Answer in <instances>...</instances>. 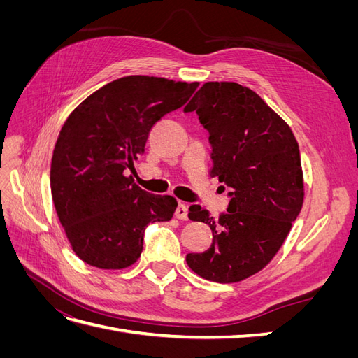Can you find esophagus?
Segmentation results:
<instances>
[{
	"mask_svg": "<svg viewBox=\"0 0 358 358\" xmlns=\"http://www.w3.org/2000/svg\"><path fill=\"white\" fill-rule=\"evenodd\" d=\"M175 216L178 220L187 221L188 220V206L183 204V203H179L178 208H176V212H175Z\"/></svg>",
	"mask_w": 358,
	"mask_h": 358,
	"instance_id": "esophagus-1",
	"label": "esophagus"
}]
</instances>
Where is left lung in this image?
<instances>
[{"label": "left lung", "instance_id": "left-lung-1", "mask_svg": "<svg viewBox=\"0 0 358 358\" xmlns=\"http://www.w3.org/2000/svg\"><path fill=\"white\" fill-rule=\"evenodd\" d=\"M194 110L209 131L210 175L231 200L218 220L191 206L188 218L208 224L213 241L208 251L188 254L187 264L213 282H239L272 262L301 210L299 145L284 119L239 83H204L183 109Z\"/></svg>", "mask_w": 358, "mask_h": 358}]
</instances>
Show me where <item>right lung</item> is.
Here are the masks:
<instances>
[{"instance_id": "obj_1", "label": "right lung", "mask_w": 358, "mask_h": 358, "mask_svg": "<svg viewBox=\"0 0 358 358\" xmlns=\"http://www.w3.org/2000/svg\"><path fill=\"white\" fill-rule=\"evenodd\" d=\"M197 86L127 76L91 94L62 125L50 164L52 199L73 251L86 264L129 267L142 254L146 227L171 220L176 199L143 191L125 170L145 152L152 127Z\"/></svg>"}]
</instances>
